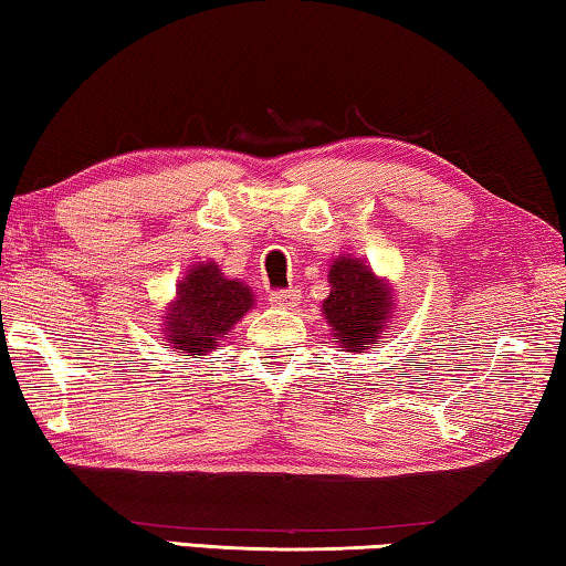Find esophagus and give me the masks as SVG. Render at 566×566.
I'll return each instance as SVG.
<instances>
[{
    "label": "esophagus",
    "instance_id": "34e87169",
    "mask_svg": "<svg viewBox=\"0 0 566 566\" xmlns=\"http://www.w3.org/2000/svg\"><path fill=\"white\" fill-rule=\"evenodd\" d=\"M297 302H300V290H272L269 292V304H274V307L292 310V307H297Z\"/></svg>",
    "mask_w": 566,
    "mask_h": 566
}]
</instances>
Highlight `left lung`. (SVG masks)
I'll return each instance as SVG.
<instances>
[{"instance_id":"obj_1","label":"left lung","mask_w":566,"mask_h":566,"mask_svg":"<svg viewBox=\"0 0 566 566\" xmlns=\"http://www.w3.org/2000/svg\"><path fill=\"white\" fill-rule=\"evenodd\" d=\"M322 310L337 343L360 353L367 345L380 343L392 297L388 286L375 280L373 269L343 256L329 269V297Z\"/></svg>"}]
</instances>
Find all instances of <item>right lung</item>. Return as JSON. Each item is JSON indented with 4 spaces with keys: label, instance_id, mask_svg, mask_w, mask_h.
<instances>
[{
    "label": "right lung",
    "instance_id": "add662e5",
    "mask_svg": "<svg viewBox=\"0 0 566 566\" xmlns=\"http://www.w3.org/2000/svg\"><path fill=\"white\" fill-rule=\"evenodd\" d=\"M254 294L249 286L223 280L217 264H199L188 269L178 284V300L170 304L164 335L174 353L206 355L217 349L219 339L244 317Z\"/></svg>",
    "mask_w": 566,
    "mask_h": 566
}]
</instances>
